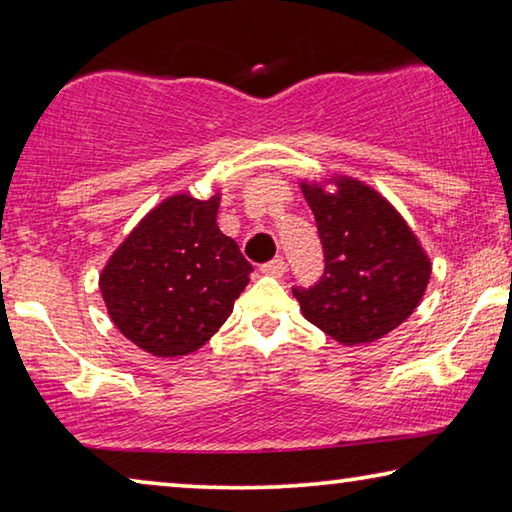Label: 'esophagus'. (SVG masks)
<instances>
[{"instance_id":"obj_1","label":"esophagus","mask_w":512,"mask_h":512,"mask_svg":"<svg viewBox=\"0 0 512 512\" xmlns=\"http://www.w3.org/2000/svg\"><path fill=\"white\" fill-rule=\"evenodd\" d=\"M284 268H287V264H284L282 257H273L271 262H266L259 266V271H262L264 275H273V277H280L284 273Z\"/></svg>"}]
</instances>
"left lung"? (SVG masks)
<instances>
[{
    "mask_svg": "<svg viewBox=\"0 0 512 512\" xmlns=\"http://www.w3.org/2000/svg\"><path fill=\"white\" fill-rule=\"evenodd\" d=\"M334 194L302 183L316 216L325 271L314 287H293L302 316L343 345L370 343L420 305L431 264L418 237L375 189L341 176Z\"/></svg>",
    "mask_w": 512,
    "mask_h": 512,
    "instance_id": "8db88e82",
    "label": "left lung"
}]
</instances>
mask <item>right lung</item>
<instances>
[{
	"label": "right lung",
	"mask_w": 512,
	"mask_h": 512,
	"mask_svg": "<svg viewBox=\"0 0 512 512\" xmlns=\"http://www.w3.org/2000/svg\"><path fill=\"white\" fill-rule=\"evenodd\" d=\"M219 194H176L144 216L99 277L108 314L155 357H183L212 339L253 264L216 225Z\"/></svg>",
	"instance_id": "add662e5"
}]
</instances>
